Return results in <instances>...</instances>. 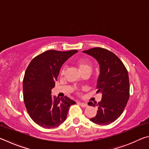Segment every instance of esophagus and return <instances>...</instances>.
Wrapping results in <instances>:
<instances>
[{"mask_svg":"<svg viewBox=\"0 0 149 149\" xmlns=\"http://www.w3.org/2000/svg\"><path fill=\"white\" fill-rule=\"evenodd\" d=\"M78 104H79L81 107H87V106H88L87 103L82 102H78Z\"/></svg>","mask_w":149,"mask_h":149,"instance_id":"obj_1","label":"esophagus"}]
</instances>
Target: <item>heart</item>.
I'll return each instance as SVG.
<instances>
[{"label":"heart","mask_w":149,"mask_h":149,"mask_svg":"<svg viewBox=\"0 0 149 149\" xmlns=\"http://www.w3.org/2000/svg\"><path fill=\"white\" fill-rule=\"evenodd\" d=\"M75 64L77 65L78 68L79 69L80 72L81 73H84L87 71L91 72L93 64H92V62L89 59L81 58V59L77 60V61L75 62ZM65 68H63L60 72V76H63V75L65 74Z\"/></svg>","instance_id":"1"}]
</instances>
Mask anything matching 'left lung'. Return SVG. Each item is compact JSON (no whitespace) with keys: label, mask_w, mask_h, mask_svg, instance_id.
I'll list each match as a JSON object with an SVG mask.
<instances>
[{"label":"left lung","mask_w":149,"mask_h":149,"mask_svg":"<svg viewBox=\"0 0 149 149\" xmlns=\"http://www.w3.org/2000/svg\"><path fill=\"white\" fill-rule=\"evenodd\" d=\"M84 52L94 57L100 65L97 93H102V99L95 104L88 102L98 108L97 114L90 120L101 125L110 124L122 114L130 98L127 70L122 60L107 49L95 47Z\"/></svg>","instance_id":"left-lung-1"}]
</instances>
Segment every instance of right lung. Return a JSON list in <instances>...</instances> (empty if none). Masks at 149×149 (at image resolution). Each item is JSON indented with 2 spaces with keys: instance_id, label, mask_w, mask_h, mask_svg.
<instances>
[{
  "instance_id": "1",
  "label": "right lung",
  "mask_w": 149,
  "mask_h": 149,
  "mask_svg": "<svg viewBox=\"0 0 149 149\" xmlns=\"http://www.w3.org/2000/svg\"><path fill=\"white\" fill-rule=\"evenodd\" d=\"M77 50H49L35 56L27 66L23 80L24 101L29 116L44 128L56 127L66 119L74 100L51 95L62 65Z\"/></svg>"
}]
</instances>
